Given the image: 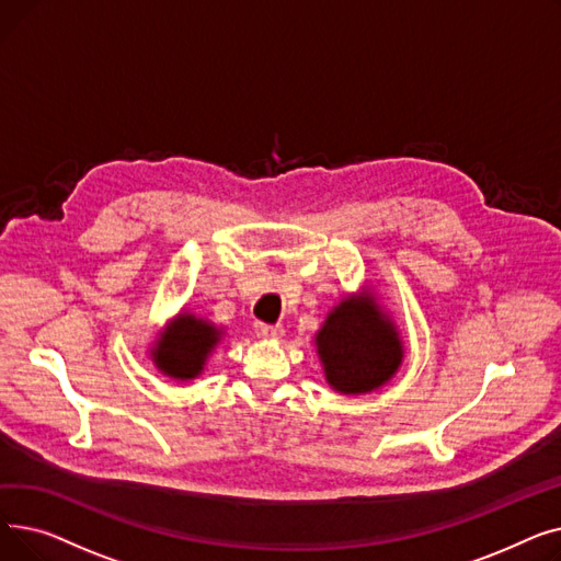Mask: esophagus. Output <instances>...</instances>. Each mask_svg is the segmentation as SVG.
<instances>
[{
    "mask_svg": "<svg viewBox=\"0 0 561 561\" xmlns=\"http://www.w3.org/2000/svg\"><path fill=\"white\" fill-rule=\"evenodd\" d=\"M254 332H256L259 339H265V341H277V339L284 336V328L282 325H265V322H256Z\"/></svg>",
    "mask_w": 561,
    "mask_h": 561,
    "instance_id": "34e87169",
    "label": "esophagus"
}]
</instances>
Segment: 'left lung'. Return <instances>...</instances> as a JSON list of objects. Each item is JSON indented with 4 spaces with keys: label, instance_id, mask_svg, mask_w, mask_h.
Here are the masks:
<instances>
[{
    "label": "left lung",
    "instance_id": "left-lung-1",
    "mask_svg": "<svg viewBox=\"0 0 561 561\" xmlns=\"http://www.w3.org/2000/svg\"><path fill=\"white\" fill-rule=\"evenodd\" d=\"M313 343L328 385L343 396H364L389 385L404 359L396 320L379 305L373 286L341 298Z\"/></svg>",
    "mask_w": 561,
    "mask_h": 561
}]
</instances>
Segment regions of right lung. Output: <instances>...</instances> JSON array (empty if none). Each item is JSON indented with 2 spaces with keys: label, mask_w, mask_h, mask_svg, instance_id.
I'll return each instance as SVG.
<instances>
[{
  "label": "right lung",
  "mask_w": 561,
  "mask_h": 561,
  "mask_svg": "<svg viewBox=\"0 0 561 561\" xmlns=\"http://www.w3.org/2000/svg\"><path fill=\"white\" fill-rule=\"evenodd\" d=\"M222 336L225 330L214 325L211 320L182 311L157 334L150 347V359L161 375L176 381H191L202 375Z\"/></svg>",
  "instance_id": "1"
}]
</instances>
